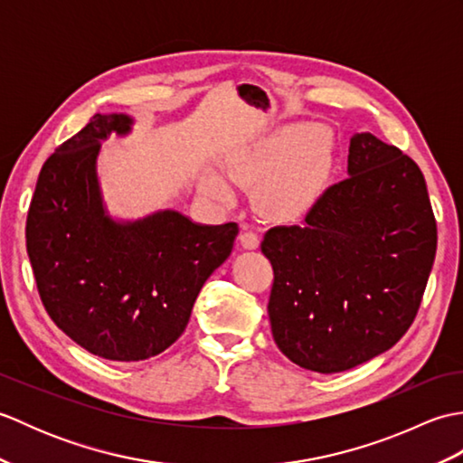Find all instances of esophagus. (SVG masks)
<instances>
[{
    "label": "esophagus",
    "mask_w": 463,
    "mask_h": 463,
    "mask_svg": "<svg viewBox=\"0 0 463 463\" xmlns=\"http://www.w3.org/2000/svg\"><path fill=\"white\" fill-rule=\"evenodd\" d=\"M259 244H260L259 232L249 229V226H244L242 232H241V247L247 249V250H254V249H259Z\"/></svg>",
    "instance_id": "34e87169"
}]
</instances>
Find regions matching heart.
<instances>
[{"label": "heart", "instance_id": "b5f03b06", "mask_svg": "<svg viewBox=\"0 0 463 463\" xmlns=\"http://www.w3.org/2000/svg\"><path fill=\"white\" fill-rule=\"evenodd\" d=\"M328 166L326 137L312 125H292L262 149L234 161L229 175L241 186L258 184L252 201L262 214L290 219L312 204ZM204 186L216 199H231L229 186L216 175H209Z\"/></svg>", "mask_w": 463, "mask_h": 463}]
</instances>
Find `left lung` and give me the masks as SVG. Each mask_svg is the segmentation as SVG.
<instances>
[{
    "label": "left lung",
    "instance_id": "left-lung-1",
    "mask_svg": "<svg viewBox=\"0 0 463 463\" xmlns=\"http://www.w3.org/2000/svg\"><path fill=\"white\" fill-rule=\"evenodd\" d=\"M438 229L420 166L372 133L350 139L348 176L298 226H274L272 338L320 373L390 350L414 322L436 259Z\"/></svg>",
    "mask_w": 463,
    "mask_h": 463
}]
</instances>
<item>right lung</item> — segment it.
I'll list each match as a JSON object with an SVG mask.
<instances>
[{
	"instance_id": "right-lung-1",
	"label": "right lung",
	"mask_w": 463,
	"mask_h": 463,
	"mask_svg": "<svg viewBox=\"0 0 463 463\" xmlns=\"http://www.w3.org/2000/svg\"><path fill=\"white\" fill-rule=\"evenodd\" d=\"M133 117L95 113L45 161L25 242L49 317L87 352L115 362L156 356L184 332L206 279L229 259L237 222L199 224L179 211L113 219L97 156Z\"/></svg>"
}]
</instances>
